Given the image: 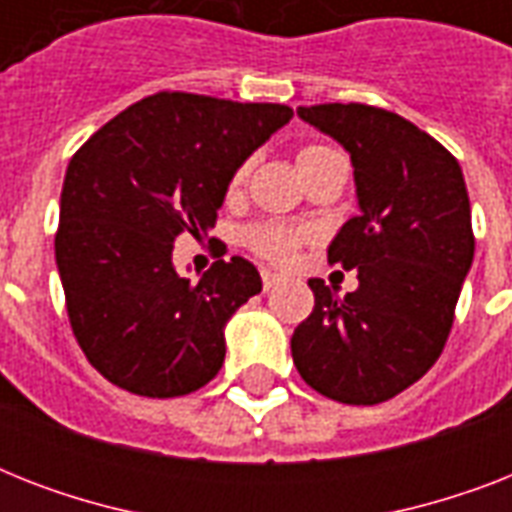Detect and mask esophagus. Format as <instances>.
<instances>
[{
  "instance_id": "34e87169",
  "label": "esophagus",
  "mask_w": 512,
  "mask_h": 512,
  "mask_svg": "<svg viewBox=\"0 0 512 512\" xmlns=\"http://www.w3.org/2000/svg\"><path fill=\"white\" fill-rule=\"evenodd\" d=\"M281 284V276H276L273 271H263V287L265 292H271V289H276Z\"/></svg>"
}]
</instances>
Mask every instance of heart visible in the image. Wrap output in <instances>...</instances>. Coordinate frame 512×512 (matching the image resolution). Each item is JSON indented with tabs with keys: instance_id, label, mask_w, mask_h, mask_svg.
Here are the masks:
<instances>
[{
	"instance_id": "heart-1",
	"label": "heart",
	"mask_w": 512,
	"mask_h": 512,
	"mask_svg": "<svg viewBox=\"0 0 512 512\" xmlns=\"http://www.w3.org/2000/svg\"><path fill=\"white\" fill-rule=\"evenodd\" d=\"M321 151H329L327 146H305L300 154H297V164L308 162ZM244 177H247V164L236 170L231 180V188H239L244 183ZM300 241H303V233L297 231V228H289V225L281 223H260L255 228H249L247 231V244L255 249L257 255L265 257V260H271V263H289L292 257H295V249L300 247Z\"/></svg>"
}]
</instances>
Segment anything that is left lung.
I'll list each match as a JSON object with an SVG mask.
<instances>
[{
  "mask_svg": "<svg viewBox=\"0 0 512 512\" xmlns=\"http://www.w3.org/2000/svg\"><path fill=\"white\" fill-rule=\"evenodd\" d=\"M297 116L350 154L358 212L329 263L358 271L337 297L311 279L316 305L292 335L300 377L340 404H382L436 364L476 239L460 162L404 116L364 103L300 106Z\"/></svg>",
  "mask_w": 512,
  "mask_h": 512,
  "instance_id": "obj_1",
  "label": "left lung"
}]
</instances>
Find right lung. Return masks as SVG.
<instances>
[{
  "label": "right lung",
  "instance_id": "add662e5",
  "mask_svg": "<svg viewBox=\"0 0 512 512\" xmlns=\"http://www.w3.org/2000/svg\"><path fill=\"white\" fill-rule=\"evenodd\" d=\"M292 119L281 103L156 92L103 124L68 162L55 233L66 311L108 382L185 396L223 366V329L263 289L244 257L177 276L180 233L215 228L231 177Z\"/></svg>",
  "mask_w": 512,
  "mask_h": 512
}]
</instances>
